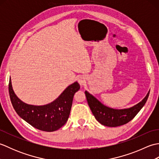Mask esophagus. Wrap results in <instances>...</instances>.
Returning <instances> with one entry per match:
<instances>
[{"instance_id":"1","label":"esophagus","mask_w":159,"mask_h":159,"mask_svg":"<svg viewBox=\"0 0 159 159\" xmlns=\"http://www.w3.org/2000/svg\"><path fill=\"white\" fill-rule=\"evenodd\" d=\"M78 82H79V83L80 84V85H83V84L85 83V78H84L83 76H80V77L79 78V79H78Z\"/></svg>"}]
</instances>
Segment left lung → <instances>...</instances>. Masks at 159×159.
Segmentation results:
<instances>
[{
	"label": "left lung",
	"mask_w": 159,
	"mask_h": 159,
	"mask_svg": "<svg viewBox=\"0 0 159 159\" xmlns=\"http://www.w3.org/2000/svg\"><path fill=\"white\" fill-rule=\"evenodd\" d=\"M85 93L88 105L96 120L104 126L116 127L127 124L136 116L146 104L149 96L150 91L139 103L133 107L124 109H114L108 107L87 91Z\"/></svg>",
	"instance_id": "left-lung-1"
}]
</instances>
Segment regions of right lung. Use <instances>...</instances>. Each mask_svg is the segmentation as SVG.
Segmentation results:
<instances>
[{"label": "right lung", "instance_id": "right-lung-1", "mask_svg": "<svg viewBox=\"0 0 159 159\" xmlns=\"http://www.w3.org/2000/svg\"><path fill=\"white\" fill-rule=\"evenodd\" d=\"M80 89L79 84L74 83L63 91L52 102L43 106H34L23 102L13 92L11 79L9 93L13 109L18 116L37 129L52 132L65 124L70 113L74 95Z\"/></svg>", "mask_w": 159, "mask_h": 159}]
</instances>
